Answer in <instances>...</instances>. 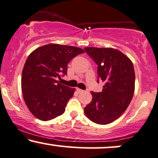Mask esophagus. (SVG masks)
Segmentation results:
<instances>
[{
	"label": "esophagus",
	"instance_id": "esophagus-1",
	"mask_svg": "<svg viewBox=\"0 0 158 158\" xmlns=\"http://www.w3.org/2000/svg\"><path fill=\"white\" fill-rule=\"evenodd\" d=\"M76 90H77V92H78V93H82V92H84V91L82 90V89H79V88L76 89Z\"/></svg>",
	"mask_w": 158,
	"mask_h": 158
}]
</instances>
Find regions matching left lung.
<instances>
[{
  "label": "left lung",
  "instance_id": "1",
  "mask_svg": "<svg viewBox=\"0 0 158 158\" xmlns=\"http://www.w3.org/2000/svg\"><path fill=\"white\" fill-rule=\"evenodd\" d=\"M98 64V77L105 82L99 93L91 92L92 101L84 108L94 123L106 125L120 118L128 108L135 92L133 64L127 55L114 48L85 47Z\"/></svg>",
  "mask_w": 158,
  "mask_h": 158
}]
</instances>
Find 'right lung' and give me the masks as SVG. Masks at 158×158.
<instances>
[{"label":"right lung","instance_id":"obj_1","mask_svg":"<svg viewBox=\"0 0 158 158\" xmlns=\"http://www.w3.org/2000/svg\"><path fill=\"white\" fill-rule=\"evenodd\" d=\"M83 52L75 46L52 44L37 48L28 56L22 71L21 89L26 105L38 119L46 121L65 112L75 89L56 79L66 75L69 62Z\"/></svg>","mask_w":158,"mask_h":158}]
</instances>
